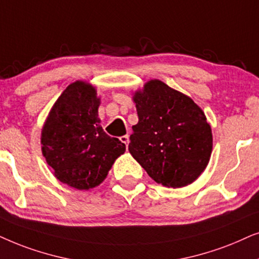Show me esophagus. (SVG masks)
Segmentation results:
<instances>
[{
    "label": "esophagus",
    "instance_id": "esophagus-1",
    "mask_svg": "<svg viewBox=\"0 0 259 259\" xmlns=\"http://www.w3.org/2000/svg\"><path fill=\"white\" fill-rule=\"evenodd\" d=\"M119 140H120V142L125 144V147L127 148V144H129V135H124V136L120 137Z\"/></svg>",
    "mask_w": 259,
    "mask_h": 259
}]
</instances>
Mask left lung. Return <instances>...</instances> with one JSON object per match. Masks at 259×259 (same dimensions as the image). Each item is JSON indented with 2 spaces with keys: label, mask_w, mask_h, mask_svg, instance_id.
<instances>
[{
  "label": "left lung",
  "mask_w": 259,
  "mask_h": 259,
  "mask_svg": "<svg viewBox=\"0 0 259 259\" xmlns=\"http://www.w3.org/2000/svg\"><path fill=\"white\" fill-rule=\"evenodd\" d=\"M139 123L129 151L148 175L164 187L194 182L207 167L213 148L205 112L187 95L158 79L133 94Z\"/></svg>",
  "instance_id": "8db88e82"
}]
</instances>
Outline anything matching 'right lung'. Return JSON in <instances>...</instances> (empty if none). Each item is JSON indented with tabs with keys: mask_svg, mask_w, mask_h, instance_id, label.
I'll return each mask as SVG.
<instances>
[{
	"mask_svg": "<svg viewBox=\"0 0 259 259\" xmlns=\"http://www.w3.org/2000/svg\"><path fill=\"white\" fill-rule=\"evenodd\" d=\"M101 98L92 84L72 82L52 106L42 129L41 150L54 177L79 191L97 187L125 144L99 125Z\"/></svg>",
	"mask_w": 259,
	"mask_h": 259,
	"instance_id": "add662e5",
	"label": "right lung"
}]
</instances>
